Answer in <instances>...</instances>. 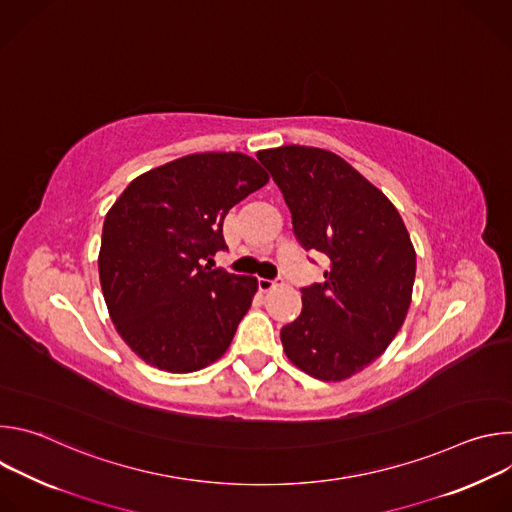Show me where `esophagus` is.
<instances>
[{
  "label": "esophagus",
  "instance_id": "esophagus-1",
  "mask_svg": "<svg viewBox=\"0 0 512 512\" xmlns=\"http://www.w3.org/2000/svg\"><path fill=\"white\" fill-rule=\"evenodd\" d=\"M283 279L281 277H275V279H267V277H259V281H257V285H259V289L261 291H269V289H273L275 285H279Z\"/></svg>",
  "mask_w": 512,
  "mask_h": 512
}]
</instances>
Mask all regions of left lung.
Segmentation results:
<instances>
[{"label": "left lung", "mask_w": 512, "mask_h": 512, "mask_svg": "<svg viewBox=\"0 0 512 512\" xmlns=\"http://www.w3.org/2000/svg\"><path fill=\"white\" fill-rule=\"evenodd\" d=\"M257 158L283 194L298 243L330 261L322 283L302 287V314L281 328L283 350L320 381L348 379L381 356L405 320L415 279L409 233L391 200L332 152L281 145Z\"/></svg>", "instance_id": "left-lung-1"}]
</instances>
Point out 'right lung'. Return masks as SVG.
Listing matches in <instances>:
<instances>
[{
    "label": "right lung",
    "mask_w": 512,
    "mask_h": 512,
    "mask_svg": "<svg viewBox=\"0 0 512 512\" xmlns=\"http://www.w3.org/2000/svg\"><path fill=\"white\" fill-rule=\"evenodd\" d=\"M267 172L245 154H192L135 178L105 216L99 277L111 320L156 369L192 373L223 356L257 279L210 267L223 221Z\"/></svg>",
    "instance_id": "add662e5"
}]
</instances>
